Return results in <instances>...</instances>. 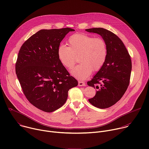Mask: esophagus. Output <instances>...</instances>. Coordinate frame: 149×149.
<instances>
[{
	"instance_id": "obj_1",
	"label": "esophagus",
	"mask_w": 149,
	"mask_h": 149,
	"mask_svg": "<svg viewBox=\"0 0 149 149\" xmlns=\"http://www.w3.org/2000/svg\"><path fill=\"white\" fill-rule=\"evenodd\" d=\"M86 84L84 81H78V86H84Z\"/></svg>"
}]
</instances>
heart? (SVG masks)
<instances>
[{
  "instance_id": "obj_1",
  "label": "heart",
  "mask_w": 149,
  "mask_h": 149,
  "mask_svg": "<svg viewBox=\"0 0 149 149\" xmlns=\"http://www.w3.org/2000/svg\"><path fill=\"white\" fill-rule=\"evenodd\" d=\"M69 47L61 45L58 48V57L62 64L68 69L75 65L77 56L81 62L71 71L75 78L86 79L93 70L97 71L104 65L108 55L107 45L101 38H94L85 33H75L68 40Z\"/></svg>"
}]
</instances>
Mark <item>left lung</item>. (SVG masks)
<instances>
[{"label":"left lung","instance_id":"8db88e82","mask_svg":"<svg viewBox=\"0 0 149 149\" xmlns=\"http://www.w3.org/2000/svg\"><path fill=\"white\" fill-rule=\"evenodd\" d=\"M101 36L107 45L108 55L102 68L87 82L96 88L95 95L89 102L99 109H107L118 101L130 83L132 72L131 57L122 40L114 33L102 28L86 29Z\"/></svg>","mask_w":149,"mask_h":149}]
</instances>
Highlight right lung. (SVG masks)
<instances>
[{
    "instance_id": "1",
    "label": "right lung",
    "mask_w": 149,
    "mask_h": 149,
    "mask_svg": "<svg viewBox=\"0 0 149 149\" xmlns=\"http://www.w3.org/2000/svg\"><path fill=\"white\" fill-rule=\"evenodd\" d=\"M70 28L42 29L21 47L15 65L24 94L35 107L47 113L61 107L70 89L78 86L58 57V48Z\"/></svg>"
}]
</instances>
